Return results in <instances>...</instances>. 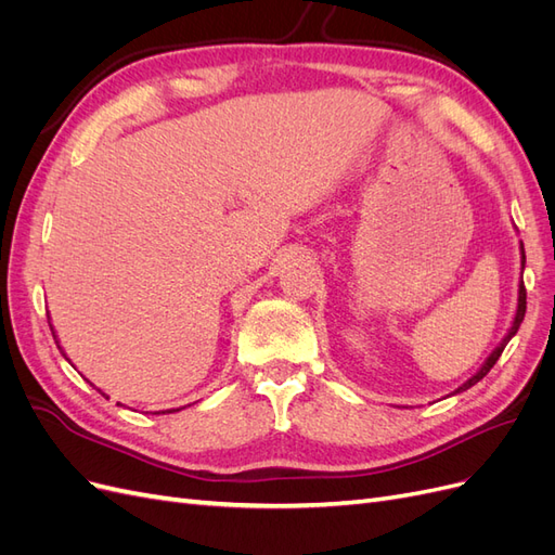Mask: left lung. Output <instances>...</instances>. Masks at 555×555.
Returning a JSON list of instances; mask_svg holds the SVG:
<instances>
[{"instance_id": "obj_1", "label": "left lung", "mask_w": 555, "mask_h": 555, "mask_svg": "<svg viewBox=\"0 0 555 555\" xmlns=\"http://www.w3.org/2000/svg\"><path fill=\"white\" fill-rule=\"evenodd\" d=\"M524 271H526V249H524V243H520V275H524ZM524 317H526V287H524V280H518V298H516V312H514V319H512V326L507 328V333H505V338L500 340V345L491 351L489 357H486V361L481 363V367L479 371L469 377L467 382H463L456 391L453 393H449V396H456V393H463V391H467L469 386H475L479 379H483L486 375H489V371L491 367L495 365V361L500 359V354H502V349L507 347V343L514 338L516 335V331L520 328V322H524Z\"/></svg>"}]
</instances>
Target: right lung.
<instances>
[{
	"instance_id": "1",
	"label": "right lung",
	"mask_w": 555,
	"mask_h": 555,
	"mask_svg": "<svg viewBox=\"0 0 555 555\" xmlns=\"http://www.w3.org/2000/svg\"><path fill=\"white\" fill-rule=\"evenodd\" d=\"M50 331H53V338H55V343H57V347H60V351H62V345H60V340H57V335H55V328H53V324H50ZM62 354H64V351H62ZM66 357V354H64ZM102 396H106V393H102ZM108 398V396H106Z\"/></svg>"
}]
</instances>
